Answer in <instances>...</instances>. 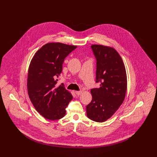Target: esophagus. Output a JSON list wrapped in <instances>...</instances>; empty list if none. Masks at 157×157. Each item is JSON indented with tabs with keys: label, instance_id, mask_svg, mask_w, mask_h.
<instances>
[{
	"label": "esophagus",
	"instance_id": "1",
	"mask_svg": "<svg viewBox=\"0 0 157 157\" xmlns=\"http://www.w3.org/2000/svg\"><path fill=\"white\" fill-rule=\"evenodd\" d=\"M75 93L77 95H80V94H82V91H75Z\"/></svg>",
	"mask_w": 157,
	"mask_h": 157
}]
</instances>
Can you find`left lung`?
<instances>
[{"label": "left lung", "instance_id": "8db88e82", "mask_svg": "<svg viewBox=\"0 0 157 157\" xmlns=\"http://www.w3.org/2000/svg\"><path fill=\"white\" fill-rule=\"evenodd\" d=\"M97 60L96 82L90 90L92 101L86 106L87 117L96 122L110 118L123 103L127 90V75L122 59L112 47L91 46Z\"/></svg>", "mask_w": 157, "mask_h": 157}]
</instances>
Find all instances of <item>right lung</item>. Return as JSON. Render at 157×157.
<instances>
[{"label": "right lung", "instance_id": "right-lung-1", "mask_svg": "<svg viewBox=\"0 0 157 157\" xmlns=\"http://www.w3.org/2000/svg\"><path fill=\"white\" fill-rule=\"evenodd\" d=\"M77 48L59 42L48 43L33 56L28 68L27 90L36 111L46 119L57 120L66 114L72 99L63 83L57 86L65 57Z\"/></svg>", "mask_w": 157, "mask_h": 157}]
</instances>
